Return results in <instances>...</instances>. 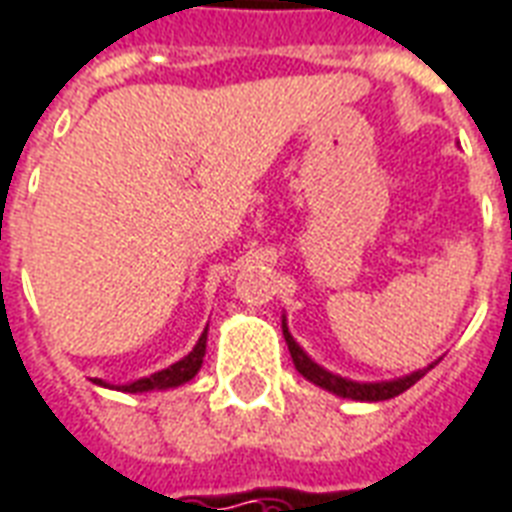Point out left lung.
Returning a JSON list of instances; mask_svg holds the SVG:
<instances>
[{
	"mask_svg": "<svg viewBox=\"0 0 512 512\" xmlns=\"http://www.w3.org/2000/svg\"><path fill=\"white\" fill-rule=\"evenodd\" d=\"M283 338H286V343H289L294 368H297L308 382L319 384V387H324V390H330V393L335 395H341V398H352V401H387V398H395V395H401L404 390H409L414 382H420V379L434 368V365H428V368H423V371H414V374L404 376V379H395V382H376V384L349 382V379H341V376L324 371L322 365L313 363L311 357H308V354L302 352L300 346L294 343L286 322H283Z\"/></svg>",
	"mask_w": 512,
	"mask_h": 512,
	"instance_id": "1",
	"label": "left lung"
}]
</instances>
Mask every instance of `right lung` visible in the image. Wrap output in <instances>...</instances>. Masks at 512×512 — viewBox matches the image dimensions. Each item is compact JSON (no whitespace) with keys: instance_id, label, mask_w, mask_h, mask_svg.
<instances>
[{"instance_id":"obj_1","label":"right lung","mask_w":512,"mask_h":512,"mask_svg":"<svg viewBox=\"0 0 512 512\" xmlns=\"http://www.w3.org/2000/svg\"><path fill=\"white\" fill-rule=\"evenodd\" d=\"M204 352H207V330L201 333L199 343L193 346V352L188 357H182L179 363L169 365L166 371H158V374L147 376V379H138V382L122 384L117 390H125V393H147V390H166V387H179V384L190 382L193 376L199 374L201 360H204ZM103 384V382H98Z\"/></svg>"}]
</instances>
